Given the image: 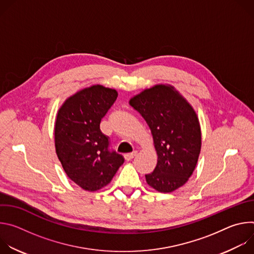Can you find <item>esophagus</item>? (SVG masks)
<instances>
[{
    "label": "esophagus",
    "mask_w": 254,
    "mask_h": 254,
    "mask_svg": "<svg viewBox=\"0 0 254 254\" xmlns=\"http://www.w3.org/2000/svg\"><path fill=\"white\" fill-rule=\"evenodd\" d=\"M137 154V152H132V153H129V154H127V155H125V159H126V161H131V159H133V157L135 156Z\"/></svg>",
    "instance_id": "34e87169"
}]
</instances>
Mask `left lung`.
I'll list each match as a JSON object with an SVG mask.
<instances>
[{
  "instance_id": "left-lung-1",
  "label": "left lung",
  "mask_w": 254,
  "mask_h": 254,
  "mask_svg": "<svg viewBox=\"0 0 254 254\" xmlns=\"http://www.w3.org/2000/svg\"><path fill=\"white\" fill-rule=\"evenodd\" d=\"M129 104L147 122L154 138L158 163L146 175L155 190L170 193L182 187L193 174L201 151L199 120L191 104L173 86L144 89Z\"/></svg>"
}]
</instances>
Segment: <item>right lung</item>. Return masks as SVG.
I'll list each match as a JSON object with an SVG mask.
<instances>
[{"mask_svg":"<svg viewBox=\"0 0 254 254\" xmlns=\"http://www.w3.org/2000/svg\"><path fill=\"white\" fill-rule=\"evenodd\" d=\"M117 97L116 89L92 85L67 98L57 114V157L69 179L86 191L105 187L125 162L110 150V139L99 127Z\"/></svg>","mask_w":254,"mask_h":254,"instance_id":"1","label":"right lung"}]
</instances>
